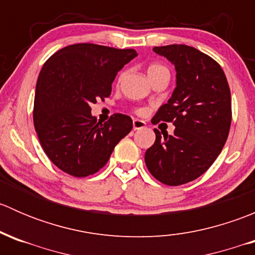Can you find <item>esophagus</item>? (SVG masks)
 <instances>
[{"mask_svg": "<svg viewBox=\"0 0 255 255\" xmlns=\"http://www.w3.org/2000/svg\"><path fill=\"white\" fill-rule=\"evenodd\" d=\"M145 127V122L142 120H133V129H142V128Z\"/></svg>", "mask_w": 255, "mask_h": 255, "instance_id": "34e87169", "label": "esophagus"}]
</instances>
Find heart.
Returning a JSON list of instances; mask_svg holds the SVG:
<instances>
[{
	"label": "heart",
	"instance_id": "1",
	"mask_svg": "<svg viewBox=\"0 0 255 255\" xmlns=\"http://www.w3.org/2000/svg\"><path fill=\"white\" fill-rule=\"evenodd\" d=\"M165 70H168V69H166L165 66H163V65H161V64L154 63V64H150V65H149L148 68H146V74H148L149 78H151V76H154V75H155V74L160 73V71H165ZM138 112H142V111H140V110H139V111H138Z\"/></svg>",
	"mask_w": 255,
	"mask_h": 255
}]
</instances>
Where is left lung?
I'll return each instance as SVG.
<instances>
[{
    "label": "left lung",
    "instance_id": "8db88e82",
    "mask_svg": "<svg viewBox=\"0 0 255 255\" xmlns=\"http://www.w3.org/2000/svg\"><path fill=\"white\" fill-rule=\"evenodd\" d=\"M174 64L176 87L168 104L160 106L151 123L173 122V135L161 137L145 151L150 174L169 186L201 176L220 155L232 121L231 91L217 61L184 44L153 48Z\"/></svg>",
    "mask_w": 255,
    "mask_h": 255
}]
</instances>
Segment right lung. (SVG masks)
<instances>
[{
    "label": "right lung",
    "instance_id": "add662e5",
    "mask_svg": "<svg viewBox=\"0 0 255 255\" xmlns=\"http://www.w3.org/2000/svg\"><path fill=\"white\" fill-rule=\"evenodd\" d=\"M135 56L134 49L81 43L60 49L43 65L33 122L43 150L64 173H97L132 130L129 116L115 113L107 122H97L90 105L111 95L117 73Z\"/></svg>",
    "mask_w": 255,
    "mask_h": 255
}]
</instances>
